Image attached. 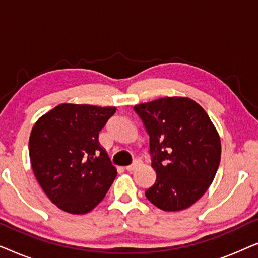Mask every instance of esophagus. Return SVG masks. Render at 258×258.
I'll list each match as a JSON object with an SVG mask.
<instances>
[{"mask_svg":"<svg viewBox=\"0 0 258 258\" xmlns=\"http://www.w3.org/2000/svg\"><path fill=\"white\" fill-rule=\"evenodd\" d=\"M141 164H142V161L136 160V161H134L133 164H130V165H128V167H125V170L126 171H134V170H135V169L139 168Z\"/></svg>","mask_w":258,"mask_h":258,"instance_id":"1","label":"esophagus"}]
</instances>
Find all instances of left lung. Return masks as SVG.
Instances as JSON below:
<instances>
[{
  "mask_svg": "<svg viewBox=\"0 0 258 258\" xmlns=\"http://www.w3.org/2000/svg\"><path fill=\"white\" fill-rule=\"evenodd\" d=\"M134 110L149 135L156 181L147 199L164 211L191 207L213 183L221 161V140L206 110L189 97H163Z\"/></svg>",
  "mask_w": 258,
  "mask_h": 258,
  "instance_id": "left-lung-1",
  "label": "left lung"
}]
</instances>
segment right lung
<instances>
[{"instance_id":"right-lung-1","label":"right lung","mask_w":258,"mask_h":258,"mask_svg":"<svg viewBox=\"0 0 258 258\" xmlns=\"http://www.w3.org/2000/svg\"><path fill=\"white\" fill-rule=\"evenodd\" d=\"M115 107L62 103L37 119L29 137L34 175L48 199L69 214L89 213L117 175L98 143Z\"/></svg>"}]
</instances>
